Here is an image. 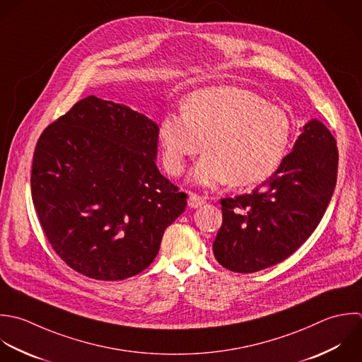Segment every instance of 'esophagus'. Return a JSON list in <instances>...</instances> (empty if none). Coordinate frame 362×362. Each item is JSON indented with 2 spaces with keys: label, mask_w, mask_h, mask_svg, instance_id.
Returning a JSON list of instances; mask_svg holds the SVG:
<instances>
[{
  "label": "esophagus",
  "mask_w": 362,
  "mask_h": 362,
  "mask_svg": "<svg viewBox=\"0 0 362 362\" xmlns=\"http://www.w3.org/2000/svg\"><path fill=\"white\" fill-rule=\"evenodd\" d=\"M187 203H189V207L192 209H199L204 204V199L196 193H190L189 194V199H187Z\"/></svg>",
  "instance_id": "1"
}]
</instances>
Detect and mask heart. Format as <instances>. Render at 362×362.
Returning <instances> with one entry per match:
<instances>
[{
	"instance_id": "b5f03b06",
	"label": "heart",
	"mask_w": 362,
	"mask_h": 362,
	"mask_svg": "<svg viewBox=\"0 0 362 362\" xmlns=\"http://www.w3.org/2000/svg\"><path fill=\"white\" fill-rule=\"evenodd\" d=\"M291 135L285 111L233 86L192 93L183 112L166 114L158 128L163 165L170 175H180L192 156L206 152L189 175L200 186L227 182L254 186L269 179L286 156Z\"/></svg>"
}]
</instances>
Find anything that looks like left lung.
<instances>
[{"label":"left lung","instance_id":"left-lung-1","mask_svg":"<svg viewBox=\"0 0 362 362\" xmlns=\"http://www.w3.org/2000/svg\"><path fill=\"white\" fill-rule=\"evenodd\" d=\"M339 151L323 122L303 125L279 169L251 194L221 200L213 243L220 265L252 274L291 257L316 230L334 193Z\"/></svg>","mask_w":362,"mask_h":362}]
</instances>
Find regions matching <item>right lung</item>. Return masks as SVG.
I'll list each match as a JSON object with an SVG mask.
<instances>
[{
	"instance_id": "right-lung-1",
	"label": "right lung",
	"mask_w": 362,
	"mask_h": 362,
	"mask_svg": "<svg viewBox=\"0 0 362 362\" xmlns=\"http://www.w3.org/2000/svg\"><path fill=\"white\" fill-rule=\"evenodd\" d=\"M158 124L88 95L50 124L35 148L32 200L56 254L97 281L146 269L165 230L185 211L158 169Z\"/></svg>"
}]
</instances>
